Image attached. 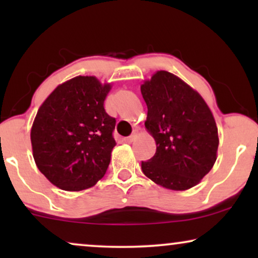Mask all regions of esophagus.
Returning a JSON list of instances; mask_svg holds the SVG:
<instances>
[{
    "label": "esophagus",
    "instance_id": "obj_1",
    "mask_svg": "<svg viewBox=\"0 0 258 258\" xmlns=\"http://www.w3.org/2000/svg\"><path fill=\"white\" fill-rule=\"evenodd\" d=\"M137 137H139V132H135L133 134V135H130L129 137H126V139H124V141L126 143H133L135 142V141L137 140Z\"/></svg>",
    "mask_w": 258,
    "mask_h": 258
}]
</instances>
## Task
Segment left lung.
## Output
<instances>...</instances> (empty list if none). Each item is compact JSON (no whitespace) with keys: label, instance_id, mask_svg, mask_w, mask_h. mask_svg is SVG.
<instances>
[{"label":"left lung","instance_id":"obj_1","mask_svg":"<svg viewBox=\"0 0 258 258\" xmlns=\"http://www.w3.org/2000/svg\"><path fill=\"white\" fill-rule=\"evenodd\" d=\"M148 107L144 122L156 153L142 162L148 178L183 191L199 184L217 158L218 132L209 105L199 91L174 74L158 70L141 84Z\"/></svg>","mask_w":258,"mask_h":258}]
</instances>
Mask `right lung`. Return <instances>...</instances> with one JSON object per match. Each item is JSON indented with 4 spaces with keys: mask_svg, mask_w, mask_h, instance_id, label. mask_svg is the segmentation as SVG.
Masks as SVG:
<instances>
[{
    "mask_svg": "<svg viewBox=\"0 0 258 258\" xmlns=\"http://www.w3.org/2000/svg\"><path fill=\"white\" fill-rule=\"evenodd\" d=\"M111 83L76 76L58 84L45 98L30 130L38 170L66 190L91 188L110 163L116 121L104 110Z\"/></svg>",
    "mask_w": 258,
    "mask_h": 258,
    "instance_id": "1",
    "label": "right lung"
}]
</instances>
